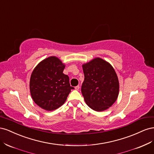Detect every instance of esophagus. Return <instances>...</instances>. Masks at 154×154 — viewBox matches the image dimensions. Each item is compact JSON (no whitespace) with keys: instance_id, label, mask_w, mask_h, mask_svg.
I'll use <instances>...</instances> for the list:
<instances>
[{"instance_id":"obj_1","label":"esophagus","mask_w":154,"mask_h":154,"mask_svg":"<svg viewBox=\"0 0 154 154\" xmlns=\"http://www.w3.org/2000/svg\"><path fill=\"white\" fill-rule=\"evenodd\" d=\"M75 89L78 91L79 89H80V86H79V85H77V86H76V87H75Z\"/></svg>"}]
</instances>
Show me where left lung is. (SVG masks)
I'll use <instances>...</instances> for the list:
<instances>
[{"label": "left lung", "instance_id": "left-lung-1", "mask_svg": "<svg viewBox=\"0 0 154 154\" xmlns=\"http://www.w3.org/2000/svg\"><path fill=\"white\" fill-rule=\"evenodd\" d=\"M82 67L84 81L81 90L87 105L97 112L108 109L119 94V80L114 68L100 58L92 60Z\"/></svg>", "mask_w": 154, "mask_h": 154}]
</instances>
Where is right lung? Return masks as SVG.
I'll return each instance as SVG.
<instances>
[{"label": "right lung", "instance_id": "right-lung-1", "mask_svg": "<svg viewBox=\"0 0 154 154\" xmlns=\"http://www.w3.org/2000/svg\"><path fill=\"white\" fill-rule=\"evenodd\" d=\"M65 65L56 57L40 62L32 71L30 92L35 103L44 110L51 111L61 106L74 87L69 78L63 73Z\"/></svg>", "mask_w": 154, "mask_h": 154}]
</instances>
